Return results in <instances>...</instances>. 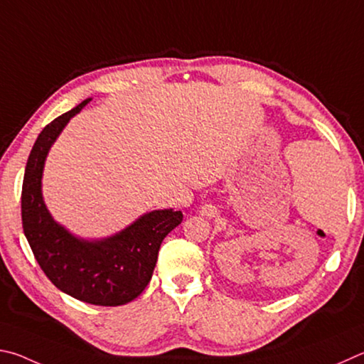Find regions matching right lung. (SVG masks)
Returning a JSON list of instances; mask_svg holds the SVG:
<instances>
[{"label":"right lung","mask_w":364,"mask_h":364,"mask_svg":"<svg viewBox=\"0 0 364 364\" xmlns=\"http://www.w3.org/2000/svg\"><path fill=\"white\" fill-rule=\"evenodd\" d=\"M89 102L82 100L57 117L38 136L22 183V227L36 262L57 289L81 302L117 307L146 288L161 241L183 215L174 209H158L102 240L75 237L53 219L41 193L44 161L70 118Z\"/></svg>","instance_id":"obj_1"}]
</instances>
